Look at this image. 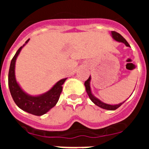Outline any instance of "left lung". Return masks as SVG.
I'll list each match as a JSON object with an SVG mask.
<instances>
[{
  "label": "left lung",
  "instance_id": "obj_1",
  "mask_svg": "<svg viewBox=\"0 0 149 149\" xmlns=\"http://www.w3.org/2000/svg\"><path fill=\"white\" fill-rule=\"evenodd\" d=\"M110 35H111V36L113 37V39L114 40L117 41V42H119L124 43V44L127 47H131L130 45L128 44V42L125 40V38L121 35V34H119V33L116 32V31H111ZM90 82H91V76H89V77L88 78L87 81H85V83H84V86H85V87H86V93H87L88 95H89L91 101H93L95 104L98 106L99 107H101V108L105 109V110H116L117 108H119V107H120L121 105H122V104L126 101L125 100V101H122V102H121V103L119 104H110L104 103V102L101 101L100 99H98V98H96L95 96L93 94L92 90H91Z\"/></svg>",
  "mask_w": 149,
  "mask_h": 149
}]
</instances>
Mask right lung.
<instances>
[{
  "label": "right lung",
  "mask_w": 149,
  "mask_h": 149,
  "mask_svg": "<svg viewBox=\"0 0 149 149\" xmlns=\"http://www.w3.org/2000/svg\"><path fill=\"white\" fill-rule=\"evenodd\" d=\"M27 39L25 43L17 51L10 63L8 85L10 93L17 106L24 111L35 116H42L48 113L55 106L60 98V93L63 89V85L67 78H63L56 83L46 93L37 95H32L27 93L19 85L15 78V62L21 51L29 42Z\"/></svg>",
  "instance_id": "obj_1"
}]
</instances>
